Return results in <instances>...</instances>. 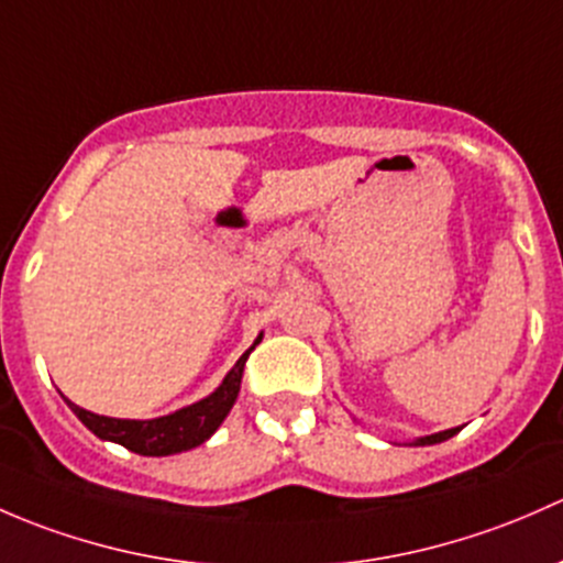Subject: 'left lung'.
I'll use <instances>...</instances> for the list:
<instances>
[{"mask_svg":"<svg viewBox=\"0 0 563 563\" xmlns=\"http://www.w3.org/2000/svg\"><path fill=\"white\" fill-rule=\"evenodd\" d=\"M461 431V428H450V431H439V433H431V437H422V439H417L415 444H439V442H448L450 437H455V433Z\"/></svg>","mask_w":563,"mask_h":563,"instance_id":"obj_1","label":"left lung"}]
</instances>
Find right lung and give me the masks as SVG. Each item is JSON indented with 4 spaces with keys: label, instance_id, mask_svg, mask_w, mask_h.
<instances>
[{
    "label": "right lung",
    "instance_id": "1",
    "mask_svg": "<svg viewBox=\"0 0 563 563\" xmlns=\"http://www.w3.org/2000/svg\"><path fill=\"white\" fill-rule=\"evenodd\" d=\"M260 339H263V335H257V341L243 352L239 363L228 371L222 385H219L211 396L192 404V407L173 411V415L154 417V420H119V417L95 415V411L75 407L73 401H67V407L78 415V420L84 422L95 437L121 444V448L132 450V453L137 455L159 457L184 453V450H192L197 444L206 442V439H211L213 431L222 426L224 417L230 415L235 398H239L246 357L249 352L260 344Z\"/></svg>",
    "mask_w": 563,
    "mask_h": 563
}]
</instances>
